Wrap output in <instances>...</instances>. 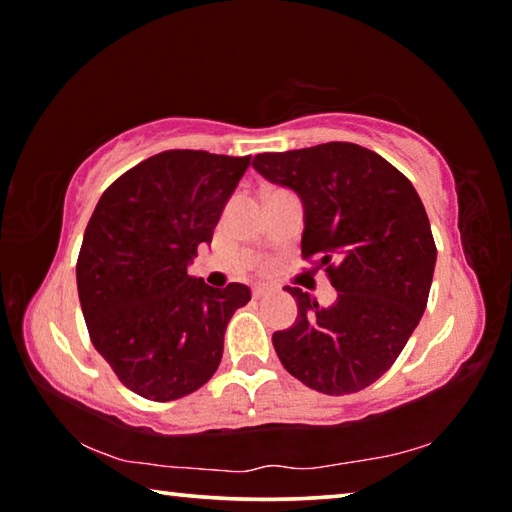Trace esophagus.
<instances>
[{
	"mask_svg": "<svg viewBox=\"0 0 512 512\" xmlns=\"http://www.w3.org/2000/svg\"><path fill=\"white\" fill-rule=\"evenodd\" d=\"M266 293H268V291H266L264 287H255V289H253V300H262V298L266 296Z\"/></svg>",
	"mask_w": 512,
	"mask_h": 512,
	"instance_id": "obj_1",
	"label": "esophagus"
}]
</instances>
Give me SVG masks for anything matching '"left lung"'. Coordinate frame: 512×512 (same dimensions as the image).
<instances>
[{
  "label": "left lung",
  "mask_w": 512,
  "mask_h": 512,
  "mask_svg": "<svg viewBox=\"0 0 512 512\" xmlns=\"http://www.w3.org/2000/svg\"><path fill=\"white\" fill-rule=\"evenodd\" d=\"M253 164L302 198V259L325 266L339 291L323 309L287 287L298 318L273 334L277 357L318 393H359L393 366L427 307L436 244L420 196L391 162L352 142L259 153Z\"/></svg>",
  "instance_id": "obj_1"
}]
</instances>
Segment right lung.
I'll return each instance as SVG.
<instances>
[{
  "label": "right lung",
  "instance_id": "obj_1",
  "mask_svg": "<svg viewBox=\"0 0 512 512\" xmlns=\"http://www.w3.org/2000/svg\"><path fill=\"white\" fill-rule=\"evenodd\" d=\"M248 167L250 155L162 151L121 173L94 207L76 262L83 318L117 379L146 400L207 384L225 327L250 300L246 284L212 289L187 273Z\"/></svg>",
  "mask_w": 512,
  "mask_h": 512
}]
</instances>
